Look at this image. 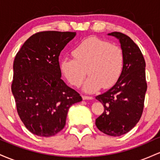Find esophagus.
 Returning a JSON list of instances; mask_svg holds the SVG:
<instances>
[{
  "label": "esophagus",
  "mask_w": 160,
  "mask_h": 160,
  "mask_svg": "<svg viewBox=\"0 0 160 160\" xmlns=\"http://www.w3.org/2000/svg\"><path fill=\"white\" fill-rule=\"evenodd\" d=\"M82 99L83 100H93L92 97H88V96H82Z\"/></svg>",
  "instance_id": "1"
}]
</instances>
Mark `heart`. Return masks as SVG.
I'll return each mask as SVG.
<instances>
[{
  "label": "heart",
  "mask_w": 160,
  "mask_h": 160,
  "mask_svg": "<svg viewBox=\"0 0 160 160\" xmlns=\"http://www.w3.org/2000/svg\"><path fill=\"white\" fill-rule=\"evenodd\" d=\"M74 58H66L60 63L62 75L71 85L79 87L88 73L83 91L92 94L111 87L119 79L124 64V54L119 47L108 41L90 37L75 48Z\"/></svg>",
  "instance_id": "obj_1"
}]
</instances>
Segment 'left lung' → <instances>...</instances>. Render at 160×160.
Wrapping results in <instances>:
<instances>
[{
    "label": "left lung",
    "instance_id": "obj_1",
    "mask_svg": "<svg viewBox=\"0 0 160 160\" xmlns=\"http://www.w3.org/2000/svg\"><path fill=\"white\" fill-rule=\"evenodd\" d=\"M124 54L122 71L116 84L96 99L104 107L95 124L103 133L118 137L132 130L142 115L147 85L145 63L141 50L128 36L114 32Z\"/></svg>",
    "mask_w": 160,
    "mask_h": 160
}]
</instances>
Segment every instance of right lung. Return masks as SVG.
Masks as SVG:
<instances>
[{"label": "right lung", "instance_id": "add662e5", "mask_svg": "<svg viewBox=\"0 0 160 160\" xmlns=\"http://www.w3.org/2000/svg\"><path fill=\"white\" fill-rule=\"evenodd\" d=\"M76 33L48 31L32 35L13 62L11 90L17 112L35 135L51 137L66 125L69 107L82 97L61 79L60 52Z\"/></svg>", "mask_w": 160, "mask_h": 160}]
</instances>
